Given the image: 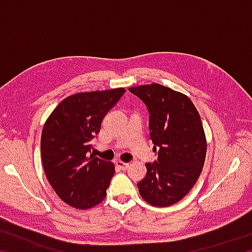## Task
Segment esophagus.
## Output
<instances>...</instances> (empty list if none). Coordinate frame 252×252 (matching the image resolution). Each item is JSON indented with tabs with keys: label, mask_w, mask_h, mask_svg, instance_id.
Returning <instances> with one entry per match:
<instances>
[{
	"label": "esophagus",
	"mask_w": 252,
	"mask_h": 252,
	"mask_svg": "<svg viewBox=\"0 0 252 252\" xmlns=\"http://www.w3.org/2000/svg\"><path fill=\"white\" fill-rule=\"evenodd\" d=\"M116 164H117V167H119L121 170H123V171H126V170L129 168V163H126V162H122L120 160H118L116 162Z\"/></svg>",
	"instance_id": "1"
}]
</instances>
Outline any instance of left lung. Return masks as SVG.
Returning a JSON list of instances; mask_svg holds the SVG:
<instances>
[{
	"label": "left lung",
	"instance_id": "obj_1",
	"mask_svg": "<svg viewBox=\"0 0 252 252\" xmlns=\"http://www.w3.org/2000/svg\"><path fill=\"white\" fill-rule=\"evenodd\" d=\"M149 111L150 138L158 159L146 163L139 192L156 207H168L186 197L195 185L206 159L201 119L187 95L161 84L130 88Z\"/></svg>",
	"mask_w": 252,
	"mask_h": 252
}]
</instances>
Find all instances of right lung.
Returning <instances> with one entry per match:
<instances>
[{"instance_id":"obj_1","label":"right lung","mask_w":252,"mask_h":252,"mask_svg":"<svg viewBox=\"0 0 252 252\" xmlns=\"http://www.w3.org/2000/svg\"><path fill=\"white\" fill-rule=\"evenodd\" d=\"M126 90L76 93L51 113L41 135L45 176L60 199L71 207L89 209L105 198L114 165L91 153L105 114Z\"/></svg>"}]
</instances>
